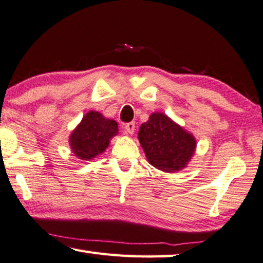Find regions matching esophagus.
Instances as JSON below:
<instances>
[{"mask_svg": "<svg viewBox=\"0 0 263 263\" xmlns=\"http://www.w3.org/2000/svg\"><path fill=\"white\" fill-rule=\"evenodd\" d=\"M135 127H136L135 122L124 124V131H125V133H128V135H133V132H135Z\"/></svg>", "mask_w": 263, "mask_h": 263, "instance_id": "esophagus-1", "label": "esophagus"}]
</instances>
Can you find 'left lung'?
Here are the masks:
<instances>
[{
  "label": "left lung",
  "instance_id": "8db88e82",
  "mask_svg": "<svg viewBox=\"0 0 263 263\" xmlns=\"http://www.w3.org/2000/svg\"><path fill=\"white\" fill-rule=\"evenodd\" d=\"M138 136L149 163L166 173L183 169L194 154L193 136L164 114H152Z\"/></svg>",
  "mask_w": 263,
  "mask_h": 263
}]
</instances>
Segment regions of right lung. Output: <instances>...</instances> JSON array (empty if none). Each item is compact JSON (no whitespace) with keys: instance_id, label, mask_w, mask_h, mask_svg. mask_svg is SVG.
Wrapping results in <instances>:
<instances>
[{"instance_id":"obj_1","label":"right lung","mask_w":263,"mask_h":263,"mask_svg":"<svg viewBox=\"0 0 263 263\" xmlns=\"http://www.w3.org/2000/svg\"><path fill=\"white\" fill-rule=\"evenodd\" d=\"M117 132L115 121L104 118L98 111H89L71 135L70 146L80 160H92L104 152Z\"/></svg>"}]
</instances>
